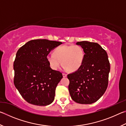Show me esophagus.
<instances>
[{
    "label": "esophagus",
    "mask_w": 126,
    "mask_h": 126,
    "mask_svg": "<svg viewBox=\"0 0 126 126\" xmlns=\"http://www.w3.org/2000/svg\"><path fill=\"white\" fill-rule=\"evenodd\" d=\"M63 77H67V74L63 73Z\"/></svg>",
    "instance_id": "esophagus-1"
}]
</instances>
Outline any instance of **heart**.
Returning a JSON list of instances; mask_svg holds the SVG:
<instances>
[{"mask_svg": "<svg viewBox=\"0 0 126 126\" xmlns=\"http://www.w3.org/2000/svg\"><path fill=\"white\" fill-rule=\"evenodd\" d=\"M84 57V49L80 46L64 45L55 48L53 54L48 55L47 59L53 69H58L62 61L64 69L76 72L82 67Z\"/></svg>", "mask_w": 126, "mask_h": 126, "instance_id": "obj_1", "label": "heart"}]
</instances>
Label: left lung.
<instances>
[{
    "label": "left lung",
    "mask_w": 126,
    "mask_h": 126,
    "mask_svg": "<svg viewBox=\"0 0 126 126\" xmlns=\"http://www.w3.org/2000/svg\"><path fill=\"white\" fill-rule=\"evenodd\" d=\"M83 48L85 57L82 67L67 75L69 94L74 102L92 104L105 92L108 84L110 64L106 51L97 43L78 42Z\"/></svg>",
    "instance_id": "left-lung-1"
}]
</instances>
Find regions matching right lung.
<instances>
[{"label":"right lung","mask_w":126,"mask_h":126,"mask_svg":"<svg viewBox=\"0 0 126 126\" xmlns=\"http://www.w3.org/2000/svg\"><path fill=\"white\" fill-rule=\"evenodd\" d=\"M61 42L44 39L28 42L17 51L14 62V84L29 103L46 106L54 99L55 88L63 78L50 68L47 57Z\"/></svg>","instance_id":"1"}]
</instances>
